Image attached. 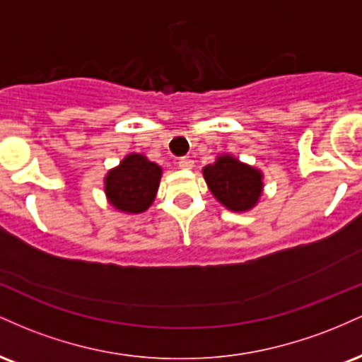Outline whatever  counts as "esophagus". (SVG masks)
Segmentation results:
<instances>
[{"instance_id": "esophagus-1", "label": "esophagus", "mask_w": 362, "mask_h": 362, "mask_svg": "<svg viewBox=\"0 0 362 362\" xmlns=\"http://www.w3.org/2000/svg\"><path fill=\"white\" fill-rule=\"evenodd\" d=\"M178 167L184 168V170H189V168L194 167V161L190 160L189 156H184V158H180V160H178Z\"/></svg>"}]
</instances>
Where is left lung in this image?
<instances>
[{
  "label": "left lung",
  "instance_id": "left-lung-1",
  "mask_svg": "<svg viewBox=\"0 0 362 362\" xmlns=\"http://www.w3.org/2000/svg\"><path fill=\"white\" fill-rule=\"evenodd\" d=\"M214 197L231 211H247L257 204L262 194L259 170L240 163L233 156H219L214 165L202 170Z\"/></svg>",
  "mask_w": 362,
  "mask_h": 362
}]
</instances>
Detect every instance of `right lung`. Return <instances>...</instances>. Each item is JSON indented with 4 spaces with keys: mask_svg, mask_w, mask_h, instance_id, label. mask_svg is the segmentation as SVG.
Returning <instances> with one entry per match:
<instances>
[{
    "mask_svg": "<svg viewBox=\"0 0 362 362\" xmlns=\"http://www.w3.org/2000/svg\"><path fill=\"white\" fill-rule=\"evenodd\" d=\"M161 168L143 155H129L105 178L110 204L124 213H143L151 206L160 184Z\"/></svg>",
    "mask_w": 362,
    "mask_h": 362,
    "instance_id": "add662e5",
    "label": "right lung"
}]
</instances>
